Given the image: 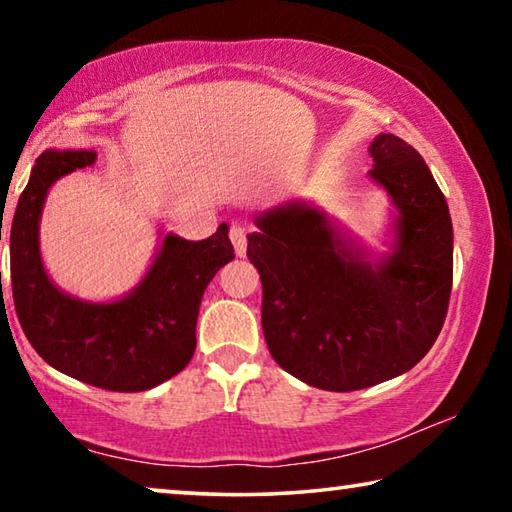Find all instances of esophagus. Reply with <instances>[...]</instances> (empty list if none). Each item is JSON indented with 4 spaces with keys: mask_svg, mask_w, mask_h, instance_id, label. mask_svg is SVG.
<instances>
[{
    "mask_svg": "<svg viewBox=\"0 0 512 512\" xmlns=\"http://www.w3.org/2000/svg\"><path fill=\"white\" fill-rule=\"evenodd\" d=\"M230 241H232V246H235L237 257H244L248 239H246V230L241 228V225H237V223L230 225Z\"/></svg>",
    "mask_w": 512,
    "mask_h": 512,
    "instance_id": "obj_1",
    "label": "esophagus"
}]
</instances>
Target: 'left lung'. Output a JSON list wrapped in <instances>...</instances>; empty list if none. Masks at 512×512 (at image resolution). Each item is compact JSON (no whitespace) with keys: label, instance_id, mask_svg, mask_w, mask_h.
<instances>
[{"label":"left lung","instance_id":"1","mask_svg":"<svg viewBox=\"0 0 512 512\" xmlns=\"http://www.w3.org/2000/svg\"><path fill=\"white\" fill-rule=\"evenodd\" d=\"M370 155V178L397 207L391 255L370 264L305 203L257 214L248 235L268 350L323 391H359L411 370L436 343L452 296V216L429 167L391 133L372 140Z\"/></svg>","mask_w":512,"mask_h":512}]
</instances>
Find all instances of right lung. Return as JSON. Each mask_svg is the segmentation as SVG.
Here are the masks:
<instances>
[{
    "mask_svg": "<svg viewBox=\"0 0 512 512\" xmlns=\"http://www.w3.org/2000/svg\"><path fill=\"white\" fill-rule=\"evenodd\" d=\"M94 160V151L51 149L36 160L8 228L13 302L33 350L51 368L106 391L140 393L178 375L192 359L201 298L219 268L235 259V248L225 223L203 241L167 235L140 287L126 298L67 296L42 266L40 214L49 187Z\"/></svg>",
    "mask_w": 512,
    "mask_h": 512,
    "instance_id": "obj_1",
    "label": "right lung"
}]
</instances>
